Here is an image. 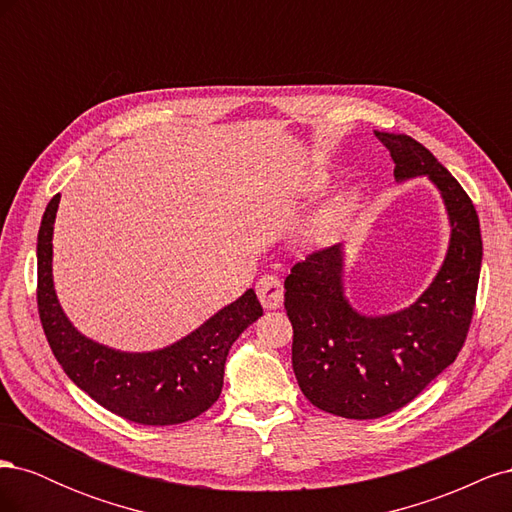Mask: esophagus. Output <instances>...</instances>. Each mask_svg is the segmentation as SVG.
I'll use <instances>...</instances> for the list:
<instances>
[{"mask_svg": "<svg viewBox=\"0 0 512 512\" xmlns=\"http://www.w3.org/2000/svg\"><path fill=\"white\" fill-rule=\"evenodd\" d=\"M256 294L265 309H277L284 301V286L273 275H262L256 282Z\"/></svg>", "mask_w": 512, "mask_h": 512, "instance_id": "obj_1", "label": "esophagus"}]
</instances>
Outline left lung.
I'll return each instance as SVG.
<instances>
[{
    "mask_svg": "<svg viewBox=\"0 0 512 512\" xmlns=\"http://www.w3.org/2000/svg\"><path fill=\"white\" fill-rule=\"evenodd\" d=\"M391 151L395 179L427 175L451 218V245L436 280L404 312L356 314L342 290V247H322L286 277L292 369L303 395L324 412L356 418L391 414L451 365L466 342L483 260L478 215L459 181L406 134L376 132Z\"/></svg>",
    "mask_w": 512,
    "mask_h": 512,
    "instance_id": "1",
    "label": "left lung"
}]
</instances>
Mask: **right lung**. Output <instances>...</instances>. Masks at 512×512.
I'll return each mask as SVG.
<instances>
[{"label":"right lung","mask_w":512,"mask_h":512,"mask_svg":"<svg viewBox=\"0 0 512 512\" xmlns=\"http://www.w3.org/2000/svg\"><path fill=\"white\" fill-rule=\"evenodd\" d=\"M59 194L46 205L38 232V314L57 363L91 399L138 425H179L207 412L224 384L235 339L262 316L254 290L220 309L181 342L130 354L91 342L61 312L53 288V224Z\"/></svg>","instance_id":"1"}]
</instances>
